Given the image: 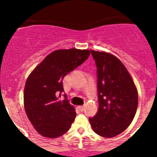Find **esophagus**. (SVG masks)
Listing matches in <instances>:
<instances>
[{"mask_svg": "<svg viewBox=\"0 0 157 157\" xmlns=\"http://www.w3.org/2000/svg\"><path fill=\"white\" fill-rule=\"evenodd\" d=\"M78 109H79L81 112H82V111H84V109H85V106H78Z\"/></svg>", "mask_w": 157, "mask_h": 157, "instance_id": "34e87169", "label": "esophagus"}]
</instances>
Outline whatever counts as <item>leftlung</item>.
Masks as SVG:
<instances>
[{
    "instance_id": "left-lung-1",
    "label": "left lung",
    "mask_w": 157,
    "mask_h": 157,
    "mask_svg": "<svg viewBox=\"0 0 157 157\" xmlns=\"http://www.w3.org/2000/svg\"><path fill=\"white\" fill-rule=\"evenodd\" d=\"M97 66L99 109L89 118L96 134L112 138L123 132L135 116L138 90L126 67L110 53L91 50Z\"/></svg>"
}]
</instances>
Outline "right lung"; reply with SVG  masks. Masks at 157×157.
<instances>
[{
	"mask_svg": "<svg viewBox=\"0 0 157 157\" xmlns=\"http://www.w3.org/2000/svg\"><path fill=\"white\" fill-rule=\"evenodd\" d=\"M90 52L77 48L53 51L30 73L24 88V108L37 132L56 138L70 129L76 116L63 92V78L88 59ZM59 96H58V95Z\"/></svg>",
	"mask_w": 157,
	"mask_h": 157,
	"instance_id": "1",
	"label": "right lung"
}]
</instances>
